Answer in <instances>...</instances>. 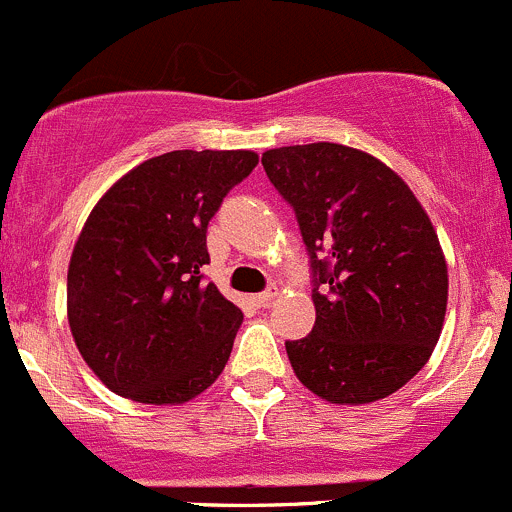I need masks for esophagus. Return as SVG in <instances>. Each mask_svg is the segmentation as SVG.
I'll return each mask as SVG.
<instances>
[{"instance_id": "obj_1", "label": "esophagus", "mask_w": 512, "mask_h": 512, "mask_svg": "<svg viewBox=\"0 0 512 512\" xmlns=\"http://www.w3.org/2000/svg\"><path fill=\"white\" fill-rule=\"evenodd\" d=\"M276 296H278L276 288H268V291H263V293H258V296H254V303L258 308H266V306H271V301Z\"/></svg>"}]
</instances>
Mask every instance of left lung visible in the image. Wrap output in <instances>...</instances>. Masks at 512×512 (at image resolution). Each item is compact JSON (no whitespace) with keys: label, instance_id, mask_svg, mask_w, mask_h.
<instances>
[{"label":"left lung","instance_id":"obj_1","mask_svg":"<svg viewBox=\"0 0 512 512\" xmlns=\"http://www.w3.org/2000/svg\"><path fill=\"white\" fill-rule=\"evenodd\" d=\"M261 164L296 211L316 273L313 331L286 343L293 373L336 406L388 398L443 331L448 263L426 209L391 166L353 146H281Z\"/></svg>","mask_w":512,"mask_h":512}]
</instances>
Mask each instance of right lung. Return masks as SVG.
Wrapping results in <instances>:
<instances>
[{
  "label": "right lung",
  "mask_w": 512,
  "mask_h": 512,
  "mask_svg": "<svg viewBox=\"0 0 512 512\" xmlns=\"http://www.w3.org/2000/svg\"><path fill=\"white\" fill-rule=\"evenodd\" d=\"M258 154L169 151L104 191L67 271L74 343L116 396L181 406L224 371L244 313L214 283L206 226Z\"/></svg>",
  "instance_id": "obj_1"
}]
</instances>
